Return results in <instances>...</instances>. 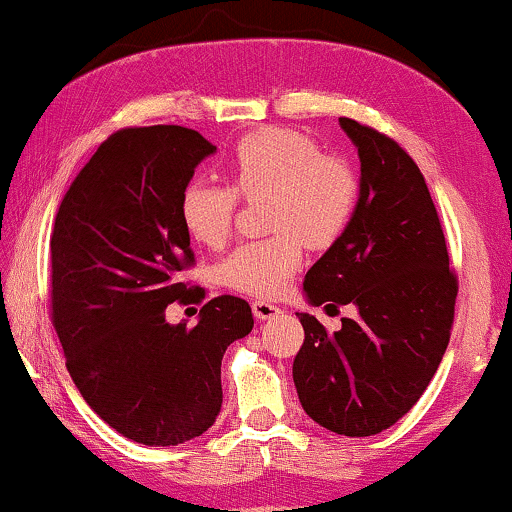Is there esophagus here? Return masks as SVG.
<instances>
[{
    "label": "esophagus",
    "mask_w": 512,
    "mask_h": 512,
    "mask_svg": "<svg viewBox=\"0 0 512 512\" xmlns=\"http://www.w3.org/2000/svg\"><path fill=\"white\" fill-rule=\"evenodd\" d=\"M251 310H254V317L261 319V321L277 317V314L282 312L277 305L268 303V300H254V303H251Z\"/></svg>",
    "instance_id": "34e87169"
}]
</instances>
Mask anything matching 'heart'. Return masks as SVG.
<instances>
[{
	"mask_svg": "<svg viewBox=\"0 0 512 512\" xmlns=\"http://www.w3.org/2000/svg\"><path fill=\"white\" fill-rule=\"evenodd\" d=\"M230 184L214 179L188 181L179 200L186 233L205 247L228 240L237 195L270 198L268 228L275 235L242 242L221 263L230 289L258 298L286 291L303 263V242L326 249L352 221L359 181L352 167L293 130L251 132L237 142L228 160Z\"/></svg>",
	"mask_w": 512,
	"mask_h": 512,
	"instance_id": "1",
	"label": "heart"
}]
</instances>
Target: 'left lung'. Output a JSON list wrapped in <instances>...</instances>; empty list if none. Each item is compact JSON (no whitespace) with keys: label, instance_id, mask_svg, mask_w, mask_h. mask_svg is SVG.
<instances>
[{"label":"left lung","instance_id":"8db88e82","mask_svg":"<svg viewBox=\"0 0 512 512\" xmlns=\"http://www.w3.org/2000/svg\"><path fill=\"white\" fill-rule=\"evenodd\" d=\"M359 151L352 221L307 270V303L354 305L328 333L300 312L305 342L293 361L300 405L349 438L396 424L429 387L450 342L457 277L429 186L394 139L340 118Z\"/></svg>","mask_w":512,"mask_h":512}]
</instances>
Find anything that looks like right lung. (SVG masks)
I'll return each mask as SVG.
<instances>
[{
    "label": "right lung",
    "instance_id": "add662e5",
    "mask_svg": "<svg viewBox=\"0 0 512 512\" xmlns=\"http://www.w3.org/2000/svg\"><path fill=\"white\" fill-rule=\"evenodd\" d=\"M216 146L181 125L128 128L93 153L51 235L53 326L67 370L111 429L142 445L202 436L221 412V359L254 328L247 300L212 298L198 324L165 307L200 303L179 200Z\"/></svg>",
    "mask_w": 512,
    "mask_h": 512
}]
</instances>
